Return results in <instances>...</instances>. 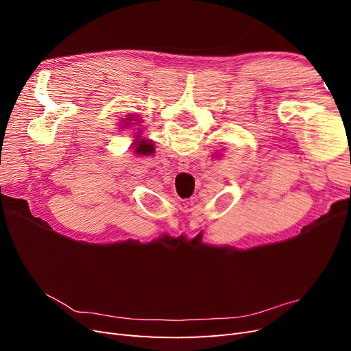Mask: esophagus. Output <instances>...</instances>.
I'll list each match as a JSON object with an SVG mask.
<instances>
[{"label": "esophagus", "mask_w": 351, "mask_h": 351, "mask_svg": "<svg viewBox=\"0 0 351 351\" xmlns=\"http://www.w3.org/2000/svg\"><path fill=\"white\" fill-rule=\"evenodd\" d=\"M190 168V161L186 156H180L178 158V162H177V169L178 171H187Z\"/></svg>", "instance_id": "1"}]
</instances>
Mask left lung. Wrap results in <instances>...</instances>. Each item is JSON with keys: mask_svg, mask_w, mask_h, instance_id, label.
Masks as SVG:
<instances>
[{"mask_svg": "<svg viewBox=\"0 0 351 351\" xmlns=\"http://www.w3.org/2000/svg\"><path fill=\"white\" fill-rule=\"evenodd\" d=\"M120 123H123L120 125V129H123V130L132 129V127H134L136 133H134V139H133V142L130 145V149H133V152L136 155L147 156V155H154L155 154V145H154V142L149 139V137H145L142 134L145 132L142 127H141V123H143V120L139 119V115L129 114V115H125Z\"/></svg>", "mask_w": 351, "mask_h": 351, "instance_id": "obj_1", "label": "left lung"}]
</instances>
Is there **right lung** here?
<instances>
[{
    "label": "right lung",
    "mask_w": 351,
    "mask_h": 351,
    "mask_svg": "<svg viewBox=\"0 0 351 351\" xmlns=\"http://www.w3.org/2000/svg\"><path fill=\"white\" fill-rule=\"evenodd\" d=\"M222 151H226L224 147H222V149H219L218 152H215V158H219V156H222Z\"/></svg>",
    "instance_id": "1"
}]
</instances>
